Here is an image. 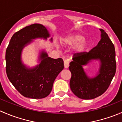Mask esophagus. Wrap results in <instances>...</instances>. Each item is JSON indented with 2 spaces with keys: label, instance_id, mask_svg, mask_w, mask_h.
<instances>
[{
  "label": "esophagus",
  "instance_id": "obj_1",
  "mask_svg": "<svg viewBox=\"0 0 122 122\" xmlns=\"http://www.w3.org/2000/svg\"><path fill=\"white\" fill-rule=\"evenodd\" d=\"M64 64L65 68H68L69 67V61L67 60H64Z\"/></svg>",
  "mask_w": 122,
  "mask_h": 122
}]
</instances>
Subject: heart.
I'll return each instance as SVG.
<instances>
[{
    "mask_svg": "<svg viewBox=\"0 0 122 122\" xmlns=\"http://www.w3.org/2000/svg\"><path fill=\"white\" fill-rule=\"evenodd\" d=\"M66 44L68 45H75L74 51L77 53L82 52L87 48L88 43L84 39V37L81 34H72L66 38Z\"/></svg>",
    "mask_w": 122,
    "mask_h": 122,
    "instance_id": "b5f03b06",
    "label": "heart"
}]
</instances>
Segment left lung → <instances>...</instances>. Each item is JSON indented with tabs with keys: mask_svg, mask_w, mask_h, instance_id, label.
<instances>
[{
	"mask_svg": "<svg viewBox=\"0 0 122 122\" xmlns=\"http://www.w3.org/2000/svg\"><path fill=\"white\" fill-rule=\"evenodd\" d=\"M101 39L88 52L75 54L70 63L71 72L70 86L72 93L78 98L93 99L102 95L107 89L116 70L114 46L107 34L100 29ZM94 60L100 62L99 69L94 77L87 76L83 66Z\"/></svg>",
	"mask_w": 122,
	"mask_h": 122,
	"instance_id": "left-lung-1",
	"label": "left lung"
}]
</instances>
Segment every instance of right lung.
<instances>
[{"instance_id": "right-lung-1", "label": "right lung", "mask_w": 122, "mask_h": 122, "mask_svg": "<svg viewBox=\"0 0 122 122\" xmlns=\"http://www.w3.org/2000/svg\"><path fill=\"white\" fill-rule=\"evenodd\" d=\"M48 30L42 25L34 23L13 34L6 51V70L9 80L25 97L39 99L51 93L55 78L64 69L62 59L49 57L45 50L39 52V64L29 68L22 61L23 49L37 38L46 40ZM52 41V38L50 39Z\"/></svg>"}]
</instances>
